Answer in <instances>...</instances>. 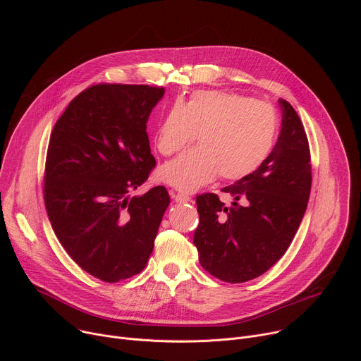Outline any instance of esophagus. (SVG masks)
<instances>
[{"instance_id": "esophagus-1", "label": "esophagus", "mask_w": 361, "mask_h": 361, "mask_svg": "<svg viewBox=\"0 0 361 361\" xmlns=\"http://www.w3.org/2000/svg\"><path fill=\"white\" fill-rule=\"evenodd\" d=\"M169 192H170L171 198H174L177 202H187V201H190V195H187V194L177 192V191H174V190H170Z\"/></svg>"}]
</instances>
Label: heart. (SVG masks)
<instances>
[{"label":"heart","mask_w":361,"mask_h":361,"mask_svg":"<svg viewBox=\"0 0 361 361\" xmlns=\"http://www.w3.org/2000/svg\"><path fill=\"white\" fill-rule=\"evenodd\" d=\"M279 128L274 109L266 102L228 91H197L164 114L156 147L169 157L198 134L200 147L164 164L160 177L184 191L213 181H235L252 174L270 154Z\"/></svg>","instance_id":"heart-1"}]
</instances>
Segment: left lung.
Wrapping results in <instances>:
<instances>
[{"instance_id": "8db88e82", "label": "left lung", "mask_w": 361, "mask_h": 361, "mask_svg": "<svg viewBox=\"0 0 361 361\" xmlns=\"http://www.w3.org/2000/svg\"><path fill=\"white\" fill-rule=\"evenodd\" d=\"M279 140L252 174L224 187L230 205L214 192L197 195L200 223L194 233L205 271L226 283H245L270 270L290 247L312 190L310 147L288 101Z\"/></svg>"}]
</instances>
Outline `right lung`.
Listing matches in <instances>:
<instances>
[{"mask_svg":"<svg viewBox=\"0 0 361 361\" xmlns=\"http://www.w3.org/2000/svg\"><path fill=\"white\" fill-rule=\"evenodd\" d=\"M163 94V87L91 85L70 102L49 137V223L71 259L106 283L144 270L170 204L163 185L128 195L156 167L145 124Z\"/></svg>","mask_w":361,"mask_h":361,"instance_id":"right-lung-1","label":"right lung"}]
</instances>
